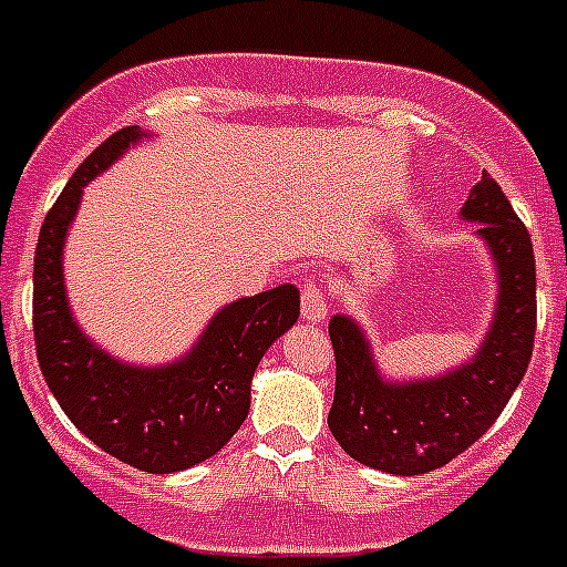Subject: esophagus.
<instances>
[{
    "mask_svg": "<svg viewBox=\"0 0 567 567\" xmlns=\"http://www.w3.org/2000/svg\"><path fill=\"white\" fill-rule=\"evenodd\" d=\"M327 289L315 284V280H307L303 289H300V315L307 320H323L327 318Z\"/></svg>",
    "mask_w": 567,
    "mask_h": 567,
    "instance_id": "obj_1",
    "label": "esophagus"
}]
</instances>
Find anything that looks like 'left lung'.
<instances>
[{
	"instance_id": "1",
	"label": "left lung",
	"mask_w": 567,
	"mask_h": 567,
	"mask_svg": "<svg viewBox=\"0 0 567 567\" xmlns=\"http://www.w3.org/2000/svg\"><path fill=\"white\" fill-rule=\"evenodd\" d=\"M499 267V307L477 360L429 383H383L352 320L334 315V400L329 429L349 457L389 474L452 463L488 432L528 369L537 332V267L530 235L499 184L483 178L463 207Z\"/></svg>"
}]
</instances>
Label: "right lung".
Here are the masks:
<instances>
[{
  "mask_svg": "<svg viewBox=\"0 0 567 567\" xmlns=\"http://www.w3.org/2000/svg\"><path fill=\"white\" fill-rule=\"evenodd\" d=\"M138 135V127H122L99 144L44 215L33 258V340L44 383L84 437L133 468L169 474L209 460L238 432L255 365L298 320L300 298L284 284L235 300L215 315L193 354L167 369H130L82 338L64 300V235L84 184Z\"/></svg>",
  "mask_w": 567,
  "mask_h": 567,
  "instance_id": "1",
  "label": "right lung"
}]
</instances>
